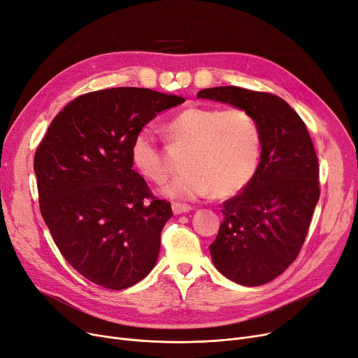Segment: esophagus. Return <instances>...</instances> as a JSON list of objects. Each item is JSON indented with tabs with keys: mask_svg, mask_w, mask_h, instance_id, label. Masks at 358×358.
I'll return each instance as SVG.
<instances>
[{
	"mask_svg": "<svg viewBox=\"0 0 358 358\" xmlns=\"http://www.w3.org/2000/svg\"><path fill=\"white\" fill-rule=\"evenodd\" d=\"M171 208H173V212H174V215H180V213H185V212L192 210V206H190V205L178 203V201H174V203L171 205Z\"/></svg>",
	"mask_w": 358,
	"mask_h": 358,
	"instance_id": "obj_1",
	"label": "esophagus"
}]
</instances>
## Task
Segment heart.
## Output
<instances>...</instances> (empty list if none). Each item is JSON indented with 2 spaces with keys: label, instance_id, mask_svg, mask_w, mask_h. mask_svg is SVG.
<instances>
[{
  "label": "heart",
  "instance_id": "1",
  "mask_svg": "<svg viewBox=\"0 0 358 358\" xmlns=\"http://www.w3.org/2000/svg\"><path fill=\"white\" fill-rule=\"evenodd\" d=\"M169 145L185 149L178 174L164 189L176 199L210 194L227 197L252 181L262 155V131L257 120L243 108L192 106L165 124ZM130 161L138 174L161 184L169 166L150 127L138 130L130 142Z\"/></svg>",
  "mask_w": 358,
  "mask_h": 358
}]
</instances>
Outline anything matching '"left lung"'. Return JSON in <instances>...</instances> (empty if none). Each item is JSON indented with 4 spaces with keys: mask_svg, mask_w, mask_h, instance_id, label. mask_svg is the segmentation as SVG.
Listing matches in <instances>:
<instances>
[{
    "mask_svg": "<svg viewBox=\"0 0 358 358\" xmlns=\"http://www.w3.org/2000/svg\"><path fill=\"white\" fill-rule=\"evenodd\" d=\"M197 98L243 108L260 126L259 168L240 194L222 203L224 221L209 250L231 281L268 284L297 259L319 200L313 142L300 115L272 93L220 86Z\"/></svg>",
    "mask_w": 358,
    "mask_h": 358,
    "instance_id": "obj_1",
    "label": "left lung"
}]
</instances>
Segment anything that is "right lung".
Wrapping results in <instances>:
<instances>
[{
	"label": "right lung",
	"mask_w": 358,
	"mask_h": 358,
	"mask_svg": "<svg viewBox=\"0 0 358 358\" xmlns=\"http://www.w3.org/2000/svg\"><path fill=\"white\" fill-rule=\"evenodd\" d=\"M185 99L142 87L89 92L64 106L35 152L39 209L61 255L93 284L124 289L153 269L171 203L133 169L130 142Z\"/></svg>",
	"instance_id": "add662e5"
}]
</instances>
